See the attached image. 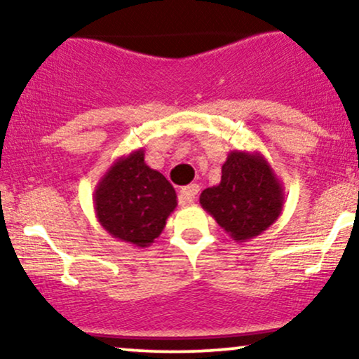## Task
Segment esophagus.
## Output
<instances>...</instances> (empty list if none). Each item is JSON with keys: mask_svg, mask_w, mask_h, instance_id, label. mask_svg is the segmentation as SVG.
Instances as JSON below:
<instances>
[{"mask_svg": "<svg viewBox=\"0 0 359 359\" xmlns=\"http://www.w3.org/2000/svg\"><path fill=\"white\" fill-rule=\"evenodd\" d=\"M197 196H199V185L197 184L185 185V187L180 189V201H182V204H192L197 199Z\"/></svg>", "mask_w": 359, "mask_h": 359, "instance_id": "esophagus-1", "label": "esophagus"}]
</instances>
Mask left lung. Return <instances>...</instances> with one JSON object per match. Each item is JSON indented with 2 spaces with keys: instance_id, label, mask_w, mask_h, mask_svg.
Instances as JSON below:
<instances>
[{
  "instance_id": "8db88e82",
  "label": "left lung",
  "mask_w": 359,
  "mask_h": 359,
  "mask_svg": "<svg viewBox=\"0 0 359 359\" xmlns=\"http://www.w3.org/2000/svg\"><path fill=\"white\" fill-rule=\"evenodd\" d=\"M283 185L259 151L233 150L222 163L221 182L201 194L199 203L234 241L269 229L283 209Z\"/></svg>"
}]
</instances>
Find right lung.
<instances>
[{
	"label": "right lung",
	"mask_w": 359,
	"mask_h": 359,
	"mask_svg": "<svg viewBox=\"0 0 359 359\" xmlns=\"http://www.w3.org/2000/svg\"><path fill=\"white\" fill-rule=\"evenodd\" d=\"M94 211L102 228L119 241L147 248L177 208L174 185L147 165L145 150L111 163L94 189Z\"/></svg>",
	"instance_id": "add662e5"
}]
</instances>
